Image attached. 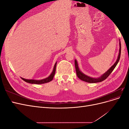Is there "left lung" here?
<instances>
[{
    "label": "left lung",
    "mask_w": 129,
    "mask_h": 129,
    "mask_svg": "<svg viewBox=\"0 0 129 129\" xmlns=\"http://www.w3.org/2000/svg\"><path fill=\"white\" fill-rule=\"evenodd\" d=\"M119 55L118 56V58L116 62L114 63V64L113 65L112 67L109 69L108 71L105 73L103 75L97 78V79H94V78H91L90 77L87 75H84V74L82 73L79 68V67H78V64H77V62L76 60H75V69H76V74L77 77L79 78V79L81 80H82L83 81L87 82L88 83H97V82H102L104 80H105L110 75V74L112 73V72L114 71V69L116 67V66L118 62L120 59V53H121V44H120V42H119Z\"/></svg>",
    "instance_id": "8db88e82"
}]
</instances>
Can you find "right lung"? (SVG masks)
Here are the masks:
<instances>
[{
  "instance_id": "1",
  "label": "right lung",
  "mask_w": 129,
  "mask_h": 129,
  "mask_svg": "<svg viewBox=\"0 0 129 129\" xmlns=\"http://www.w3.org/2000/svg\"><path fill=\"white\" fill-rule=\"evenodd\" d=\"M56 62L55 63V65H54V69L53 72L52 73V74H50V75L47 78H46L45 79L43 80H27V79H25L24 78H21V79H22L24 81H25L26 82H28L29 83H32V84H43V83H47L51 81L53 79L54 75H55V71H56Z\"/></svg>"
}]
</instances>
